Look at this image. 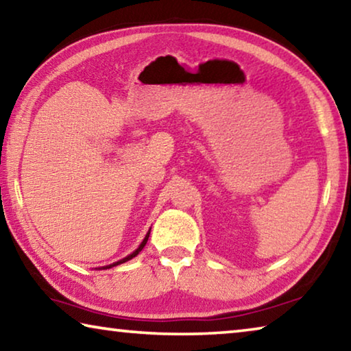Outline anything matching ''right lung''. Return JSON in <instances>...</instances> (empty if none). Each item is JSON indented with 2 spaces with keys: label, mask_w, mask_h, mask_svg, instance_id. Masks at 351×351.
Segmentation results:
<instances>
[{
  "label": "right lung",
  "mask_w": 351,
  "mask_h": 351,
  "mask_svg": "<svg viewBox=\"0 0 351 351\" xmlns=\"http://www.w3.org/2000/svg\"><path fill=\"white\" fill-rule=\"evenodd\" d=\"M148 237H150V230H148L147 232V235H145V239L142 240V243L139 245V247L136 249V251L133 252V254H130V255H127L125 258H122V260H119V261H116V263H112V265H108V266H104V269H110V268H112V266H117V265H121V263H125V261H128V260H132L133 257H136V255H138L142 249H144V246L147 245V240H148Z\"/></svg>",
  "instance_id": "obj_1"
}]
</instances>
